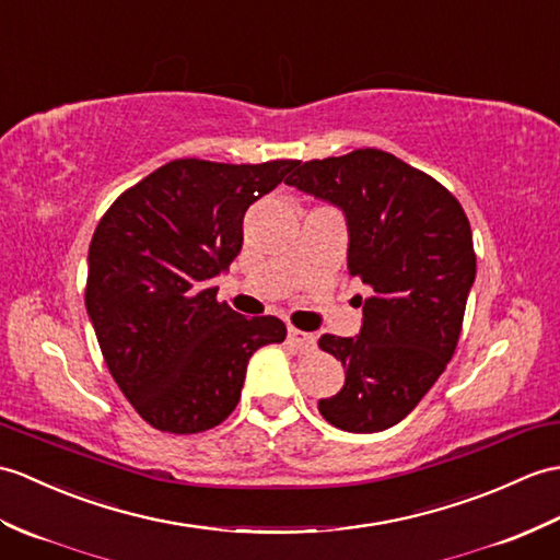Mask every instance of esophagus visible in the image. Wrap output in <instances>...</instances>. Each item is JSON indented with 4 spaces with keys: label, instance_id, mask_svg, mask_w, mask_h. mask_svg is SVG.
Returning a JSON list of instances; mask_svg holds the SVG:
<instances>
[{
    "label": "esophagus",
    "instance_id": "obj_1",
    "mask_svg": "<svg viewBox=\"0 0 560 560\" xmlns=\"http://www.w3.org/2000/svg\"><path fill=\"white\" fill-rule=\"evenodd\" d=\"M289 343L295 346L298 350H310V348H315V336L295 329V327H289Z\"/></svg>",
    "mask_w": 560,
    "mask_h": 560
}]
</instances>
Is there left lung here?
Segmentation results:
<instances>
[{"instance_id": "obj_1", "label": "left lung", "mask_w": 560, "mask_h": 560, "mask_svg": "<svg viewBox=\"0 0 560 560\" xmlns=\"http://www.w3.org/2000/svg\"><path fill=\"white\" fill-rule=\"evenodd\" d=\"M285 184L339 207L348 275L372 291L358 295V336L319 339L346 368L343 388L322 398L319 412L343 432H384L418 406L458 346L477 267L470 221L439 180L374 148L298 164Z\"/></svg>"}]
</instances>
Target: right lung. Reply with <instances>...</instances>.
Listing matches in <instances>:
<instances>
[{
  "label": "right lung",
  "mask_w": 560,
  "mask_h": 560,
  "mask_svg": "<svg viewBox=\"0 0 560 560\" xmlns=\"http://www.w3.org/2000/svg\"><path fill=\"white\" fill-rule=\"evenodd\" d=\"M298 162L174 160L121 192L90 241L85 307L128 402L160 432L198 434L241 400L248 360L281 343L277 317H243L212 279L243 248V217Z\"/></svg>",
  "instance_id": "right-lung-1"
}]
</instances>
